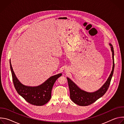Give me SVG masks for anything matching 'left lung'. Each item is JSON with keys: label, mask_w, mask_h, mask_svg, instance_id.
I'll return each mask as SVG.
<instances>
[{"label": "left lung", "mask_w": 124, "mask_h": 124, "mask_svg": "<svg viewBox=\"0 0 124 124\" xmlns=\"http://www.w3.org/2000/svg\"><path fill=\"white\" fill-rule=\"evenodd\" d=\"M111 50L112 54L113 66L111 72L107 80L103 84V85L98 90L89 92L84 91L79 88L74 81H73L69 78H67L69 85V87L70 93V98L71 100L76 104L80 106H87L89 105L97 100L101 98L107 91L110 83L113 76L114 69V50L112 45L109 43Z\"/></svg>", "instance_id": "left-lung-1"}]
</instances>
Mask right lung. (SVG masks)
I'll return each instance as SVG.
<instances>
[{"label":"right lung","instance_id":"right-lung-1","mask_svg":"<svg viewBox=\"0 0 124 124\" xmlns=\"http://www.w3.org/2000/svg\"><path fill=\"white\" fill-rule=\"evenodd\" d=\"M10 65L15 89L17 93L26 101L33 105L42 106L50 100L53 86L56 79L62 76V73L50 77L38 86H26L22 84L16 78L11 65V60Z\"/></svg>","mask_w":124,"mask_h":124}]
</instances>
